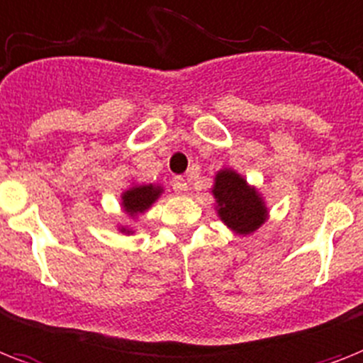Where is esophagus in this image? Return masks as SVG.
Wrapping results in <instances>:
<instances>
[{
  "label": "esophagus",
  "instance_id": "34e87169",
  "mask_svg": "<svg viewBox=\"0 0 363 363\" xmlns=\"http://www.w3.org/2000/svg\"><path fill=\"white\" fill-rule=\"evenodd\" d=\"M173 186H175L177 194H181V196H186L188 191H190V184H188L186 179H182V177H177L175 181H173Z\"/></svg>",
  "mask_w": 363,
  "mask_h": 363
}]
</instances>
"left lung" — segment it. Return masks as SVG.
Returning a JSON list of instances; mask_svg holds the SVG:
<instances>
[{
    "instance_id": "1",
    "label": "left lung",
    "mask_w": 363,
    "mask_h": 363,
    "mask_svg": "<svg viewBox=\"0 0 363 363\" xmlns=\"http://www.w3.org/2000/svg\"><path fill=\"white\" fill-rule=\"evenodd\" d=\"M211 194L214 211L223 225L238 237H250L268 220L263 194L233 167H222L214 175Z\"/></svg>"
}]
</instances>
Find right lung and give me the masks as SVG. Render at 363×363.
Segmentation results:
<instances>
[{
    "label": "right lung",
    "mask_w": 363,
    "mask_h": 363,
    "mask_svg": "<svg viewBox=\"0 0 363 363\" xmlns=\"http://www.w3.org/2000/svg\"><path fill=\"white\" fill-rule=\"evenodd\" d=\"M162 194H164V186L158 182H149V184L132 182L130 186L121 194V208L130 220H135L141 214H145L160 199ZM117 229L123 235H134L135 233V229L128 228V225H117Z\"/></svg>",
    "instance_id": "obj_1"
}]
</instances>
